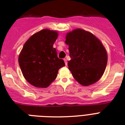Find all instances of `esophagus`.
<instances>
[{
  "mask_svg": "<svg viewBox=\"0 0 125 125\" xmlns=\"http://www.w3.org/2000/svg\"><path fill=\"white\" fill-rule=\"evenodd\" d=\"M64 62H65V64H66V66H67V64H68V62H67V59H64Z\"/></svg>",
  "mask_w": 125,
  "mask_h": 125,
  "instance_id": "obj_1",
  "label": "esophagus"
}]
</instances>
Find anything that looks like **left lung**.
I'll return each mask as SVG.
<instances>
[{
	"instance_id": "8db88e82",
	"label": "left lung",
	"mask_w": 125,
	"mask_h": 125,
	"mask_svg": "<svg viewBox=\"0 0 125 125\" xmlns=\"http://www.w3.org/2000/svg\"><path fill=\"white\" fill-rule=\"evenodd\" d=\"M71 60L69 69L78 83L83 86L94 83L103 74L107 64V53L103 45L93 34L77 29L66 37Z\"/></svg>"
}]
</instances>
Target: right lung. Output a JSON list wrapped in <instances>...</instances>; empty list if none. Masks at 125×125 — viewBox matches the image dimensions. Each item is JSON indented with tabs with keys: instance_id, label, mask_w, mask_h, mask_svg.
<instances>
[{
	"instance_id": "1",
	"label": "right lung",
	"mask_w": 125,
	"mask_h": 125,
	"mask_svg": "<svg viewBox=\"0 0 125 125\" xmlns=\"http://www.w3.org/2000/svg\"><path fill=\"white\" fill-rule=\"evenodd\" d=\"M57 33L49 29L34 34L24 44L19 56V64L25 79L38 88H47L65 66L57 57L53 44Z\"/></svg>"
}]
</instances>
